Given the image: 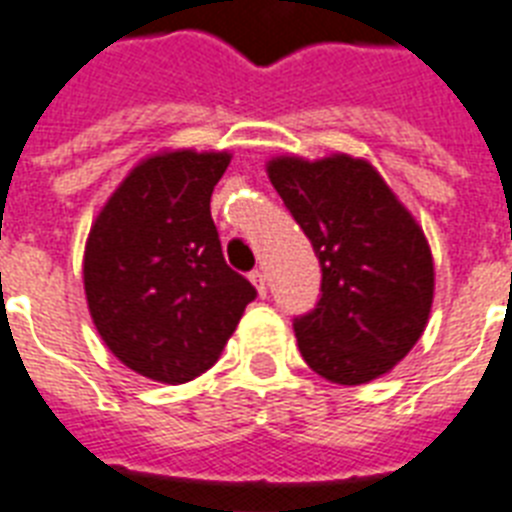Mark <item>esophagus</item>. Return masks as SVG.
<instances>
[{"label":"esophagus","instance_id":"esophagus-1","mask_svg":"<svg viewBox=\"0 0 512 512\" xmlns=\"http://www.w3.org/2000/svg\"><path fill=\"white\" fill-rule=\"evenodd\" d=\"M249 281L255 284V289H257V294H260V297H265V294H268V276H265L263 268L252 270V273H249Z\"/></svg>","mask_w":512,"mask_h":512}]
</instances>
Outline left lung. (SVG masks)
<instances>
[{
  "label": "left lung",
  "mask_w": 512,
  "mask_h": 512,
  "mask_svg": "<svg viewBox=\"0 0 512 512\" xmlns=\"http://www.w3.org/2000/svg\"><path fill=\"white\" fill-rule=\"evenodd\" d=\"M270 184L321 263V299L294 318L305 363L334 384L392 371L421 339L434 299L426 236L365 160L268 162Z\"/></svg>",
  "instance_id": "1"
}]
</instances>
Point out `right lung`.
Returning <instances> with one entry per match:
<instances>
[{"mask_svg": "<svg viewBox=\"0 0 512 512\" xmlns=\"http://www.w3.org/2000/svg\"><path fill=\"white\" fill-rule=\"evenodd\" d=\"M226 152H168L118 186L83 255L99 336L131 371L184 384L213 368L257 289L226 265L210 197Z\"/></svg>", "mask_w": 512, "mask_h": 512, "instance_id": "add662e5", "label": "right lung"}]
</instances>
